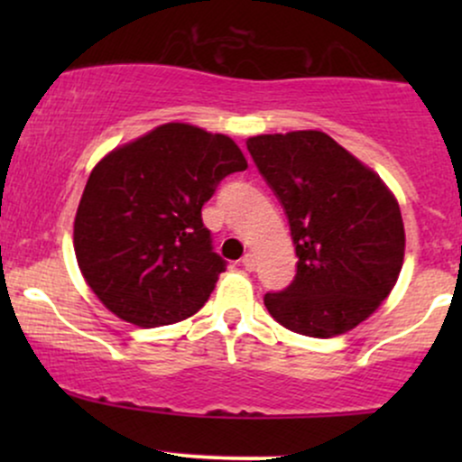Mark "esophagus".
I'll list each match as a JSON object with an SVG mask.
<instances>
[{"label":"esophagus","instance_id":"obj_1","mask_svg":"<svg viewBox=\"0 0 462 462\" xmlns=\"http://www.w3.org/2000/svg\"><path fill=\"white\" fill-rule=\"evenodd\" d=\"M241 264L245 272H254V267H256V258H254V254H245V256L241 258Z\"/></svg>","mask_w":462,"mask_h":462}]
</instances>
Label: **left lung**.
I'll return each mask as SVG.
<instances>
[{
    "instance_id": "1",
    "label": "left lung",
    "mask_w": 462,
    "mask_h": 462,
    "mask_svg": "<svg viewBox=\"0 0 462 462\" xmlns=\"http://www.w3.org/2000/svg\"><path fill=\"white\" fill-rule=\"evenodd\" d=\"M247 150L282 204L298 256L293 282L264 295L304 337L356 328L389 298L404 263V221L378 173L319 130L261 134Z\"/></svg>"
}]
</instances>
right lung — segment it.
I'll use <instances>...</instances> for the list:
<instances>
[{
    "label": "right lung",
    "mask_w": 462,
    "mask_h": 462,
    "mask_svg": "<svg viewBox=\"0 0 462 462\" xmlns=\"http://www.w3.org/2000/svg\"><path fill=\"white\" fill-rule=\"evenodd\" d=\"M245 169L230 136L189 124L158 125L95 164L73 247L106 309L141 328L195 315L226 272L201 206L221 180Z\"/></svg>",
    "instance_id": "obj_1"
}]
</instances>
